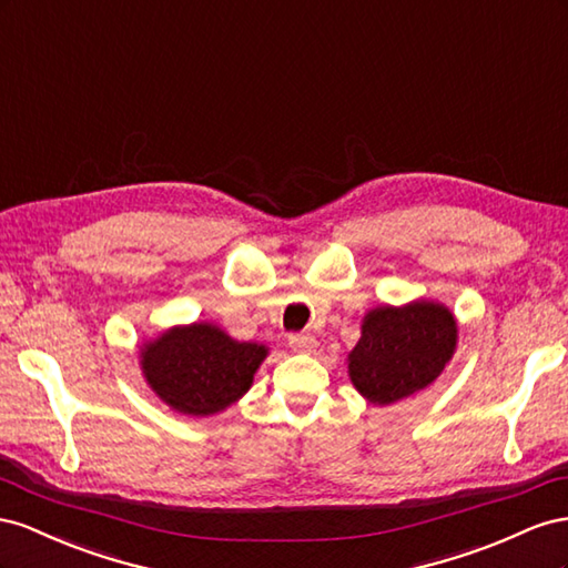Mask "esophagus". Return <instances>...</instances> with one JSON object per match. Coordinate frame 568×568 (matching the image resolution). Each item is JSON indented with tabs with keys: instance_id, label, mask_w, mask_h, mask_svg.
<instances>
[{
	"instance_id": "1",
	"label": "esophagus",
	"mask_w": 568,
	"mask_h": 568,
	"mask_svg": "<svg viewBox=\"0 0 568 568\" xmlns=\"http://www.w3.org/2000/svg\"><path fill=\"white\" fill-rule=\"evenodd\" d=\"M287 343H290V347H293L295 352H314L316 345H318L316 337H314L312 333H295V335H290Z\"/></svg>"
}]
</instances>
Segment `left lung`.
I'll use <instances>...</instances> for the list:
<instances>
[{
    "instance_id": "8db88e82",
    "label": "left lung",
    "mask_w": 568,
    "mask_h": 568,
    "mask_svg": "<svg viewBox=\"0 0 568 568\" xmlns=\"http://www.w3.org/2000/svg\"><path fill=\"white\" fill-rule=\"evenodd\" d=\"M457 345V321L435 302L374 310L349 354V378L374 404H390L430 385Z\"/></svg>"
}]
</instances>
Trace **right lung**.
Masks as SVG:
<instances>
[{"mask_svg":"<svg viewBox=\"0 0 568 568\" xmlns=\"http://www.w3.org/2000/svg\"><path fill=\"white\" fill-rule=\"evenodd\" d=\"M264 345L237 343L221 328L194 323L173 328L142 352L152 390L181 414L209 416L250 390Z\"/></svg>","mask_w":568,"mask_h":568,"instance_id":"right-lung-1","label":"right lung"}]
</instances>
